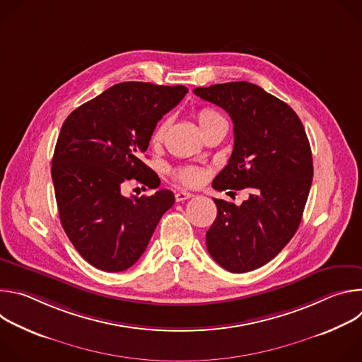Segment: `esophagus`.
I'll use <instances>...</instances> for the list:
<instances>
[{
	"label": "esophagus",
	"instance_id": "esophagus-1",
	"mask_svg": "<svg viewBox=\"0 0 362 362\" xmlns=\"http://www.w3.org/2000/svg\"><path fill=\"white\" fill-rule=\"evenodd\" d=\"M175 197H176V202H183V200H186V199H190V197H193V194L192 193H189V192H177L176 194H175Z\"/></svg>",
	"mask_w": 362,
	"mask_h": 362
}]
</instances>
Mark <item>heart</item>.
Returning a JSON list of instances; mask_svg holds the SVG:
<instances>
[{
    "label": "heart",
    "instance_id": "obj_1",
    "mask_svg": "<svg viewBox=\"0 0 362 362\" xmlns=\"http://www.w3.org/2000/svg\"><path fill=\"white\" fill-rule=\"evenodd\" d=\"M196 119H197V123H199L202 132L204 129H208L209 126L215 124V123L226 122L225 117L219 112H216L215 109H211V107L200 109L196 113ZM168 127H169V122L168 120H162L156 127H154V130L151 132L150 143L151 144H160L163 141L165 136H166ZM172 177L176 182H179V183H182L185 186H194V185H197L202 180V172L197 168L185 166V168H179V169L172 170Z\"/></svg>",
    "mask_w": 362,
    "mask_h": 362
}]
</instances>
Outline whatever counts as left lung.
I'll use <instances>...</instances> for the list:
<instances>
[{
  "label": "left lung",
  "instance_id": "1",
  "mask_svg": "<svg viewBox=\"0 0 362 362\" xmlns=\"http://www.w3.org/2000/svg\"><path fill=\"white\" fill-rule=\"evenodd\" d=\"M193 91L233 122L232 156L214 189L249 193L239 206L214 199L218 216L206 246L226 271L249 272L274 259L300 223L314 176L311 146L296 113L259 86L233 81Z\"/></svg>",
  "mask_w": 362,
  "mask_h": 362
}]
</instances>
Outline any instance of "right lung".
<instances>
[{
    "label": "right lung",
    "mask_w": 362,
    "mask_h": 362,
    "mask_svg": "<svg viewBox=\"0 0 362 362\" xmlns=\"http://www.w3.org/2000/svg\"><path fill=\"white\" fill-rule=\"evenodd\" d=\"M186 93L185 86L124 81L84 103L63 123L51 162L60 222L94 268L122 272L133 267L173 206L168 189L126 197L122 187L133 179L159 186L141 154L158 122Z\"/></svg>",
    "instance_id": "obj_1"
}]
</instances>
